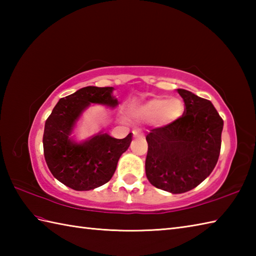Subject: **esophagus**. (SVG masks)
I'll list each match as a JSON object with an SVG mask.
<instances>
[{"label":"esophagus","mask_w":256,"mask_h":256,"mask_svg":"<svg viewBox=\"0 0 256 256\" xmlns=\"http://www.w3.org/2000/svg\"><path fill=\"white\" fill-rule=\"evenodd\" d=\"M132 133H133L134 136H138V135H140V132L138 131V130H134V131H133Z\"/></svg>","instance_id":"obj_1"}]
</instances>
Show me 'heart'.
Instances as JSON below:
<instances>
[{
	"mask_svg": "<svg viewBox=\"0 0 256 256\" xmlns=\"http://www.w3.org/2000/svg\"><path fill=\"white\" fill-rule=\"evenodd\" d=\"M184 104L178 99H153L144 103L134 111V116L140 120L157 118L162 125L170 124L182 116Z\"/></svg>",
	"mask_w": 256,
	"mask_h": 256,
	"instance_id": "b5f03b06",
	"label": "heart"
}]
</instances>
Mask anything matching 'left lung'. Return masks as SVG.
Instances as JSON below:
<instances>
[{
  "label": "left lung",
  "mask_w": 256,
  "mask_h": 256,
  "mask_svg": "<svg viewBox=\"0 0 256 256\" xmlns=\"http://www.w3.org/2000/svg\"><path fill=\"white\" fill-rule=\"evenodd\" d=\"M184 111L177 121L150 130L146 177L156 188L182 194L197 187L218 162L224 120L209 100L177 89Z\"/></svg>",
  "instance_id": "obj_1"
}]
</instances>
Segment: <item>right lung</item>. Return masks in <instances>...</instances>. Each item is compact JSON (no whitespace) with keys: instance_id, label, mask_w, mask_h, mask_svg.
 <instances>
[{"instance_id":"1","label":"right lung","mask_w":256,"mask_h":256,"mask_svg":"<svg viewBox=\"0 0 256 256\" xmlns=\"http://www.w3.org/2000/svg\"><path fill=\"white\" fill-rule=\"evenodd\" d=\"M112 91V86L81 88L62 98L46 120L42 136L45 160L54 177L69 188L84 192L106 184L132 142V133L122 140L102 132L84 140L74 138V125L90 103L118 106Z\"/></svg>"}]
</instances>
